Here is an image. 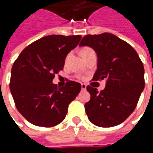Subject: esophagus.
Masks as SVG:
<instances>
[{"label":"esophagus","instance_id":"34e87169","mask_svg":"<svg viewBox=\"0 0 153 153\" xmlns=\"http://www.w3.org/2000/svg\"><path fill=\"white\" fill-rule=\"evenodd\" d=\"M81 88H82V90H86V88H87V85L84 84V83H82Z\"/></svg>","mask_w":153,"mask_h":153}]
</instances>
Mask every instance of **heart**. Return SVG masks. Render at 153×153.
Masks as SVG:
<instances>
[{
  "label": "heart",
  "mask_w": 153,
  "mask_h": 153,
  "mask_svg": "<svg viewBox=\"0 0 153 153\" xmlns=\"http://www.w3.org/2000/svg\"><path fill=\"white\" fill-rule=\"evenodd\" d=\"M90 50V48H82V50L80 52V53H85L87 51Z\"/></svg>",
  "instance_id": "obj_1"
}]
</instances>
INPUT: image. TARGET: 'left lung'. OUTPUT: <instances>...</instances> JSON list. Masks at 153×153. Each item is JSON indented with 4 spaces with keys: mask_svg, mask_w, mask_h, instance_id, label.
I'll use <instances>...</instances> for the list:
<instances>
[{
    "mask_svg": "<svg viewBox=\"0 0 153 153\" xmlns=\"http://www.w3.org/2000/svg\"><path fill=\"white\" fill-rule=\"evenodd\" d=\"M79 46H88L97 53L93 80H106L100 92L87 87L91 95L84 105L87 116L96 126H117L134 111L144 89L143 64L133 47L111 33L87 35Z\"/></svg>",
    "mask_w": 153,
    "mask_h": 153,
    "instance_id": "8db88e82",
    "label": "left lung"
}]
</instances>
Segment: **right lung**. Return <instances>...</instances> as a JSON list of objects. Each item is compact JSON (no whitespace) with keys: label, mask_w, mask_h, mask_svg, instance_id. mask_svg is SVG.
I'll return each mask as SVG.
<instances>
[{"label":"right lung","mask_w":153,"mask_h":153,"mask_svg":"<svg viewBox=\"0 0 153 153\" xmlns=\"http://www.w3.org/2000/svg\"><path fill=\"white\" fill-rule=\"evenodd\" d=\"M82 36L51 35L32 42L13 63L10 89L16 108L36 126L53 127L67 114L68 105L81 91V84L68 81L65 87L53 83L65 60Z\"/></svg>","instance_id":"right-lung-1"}]
</instances>
